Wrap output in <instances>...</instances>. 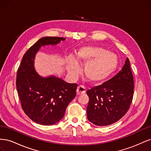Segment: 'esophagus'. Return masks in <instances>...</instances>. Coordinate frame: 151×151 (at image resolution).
I'll list each match as a JSON object with an SVG mask.
<instances>
[{
  "instance_id": "obj_1",
  "label": "esophagus",
  "mask_w": 151,
  "mask_h": 151,
  "mask_svg": "<svg viewBox=\"0 0 151 151\" xmlns=\"http://www.w3.org/2000/svg\"><path fill=\"white\" fill-rule=\"evenodd\" d=\"M86 89L84 86H79L77 88V94L81 95V94H83L86 93Z\"/></svg>"
}]
</instances>
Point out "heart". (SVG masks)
<instances>
[{
  "label": "heart",
  "instance_id": "b5f03b06",
  "mask_svg": "<svg viewBox=\"0 0 151 151\" xmlns=\"http://www.w3.org/2000/svg\"><path fill=\"white\" fill-rule=\"evenodd\" d=\"M76 58L79 63H86L84 75L86 79L92 84H98L107 79L115 71L118 64V59L115 53L94 46L81 48ZM67 70L72 76L78 73L79 65L74 58L68 60Z\"/></svg>",
  "mask_w": 151,
  "mask_h": 151
}]
</instances>
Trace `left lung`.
<instances>
[{"mask_svg":"<svg viewBox=\"0 0 151 151\" xmlns=\"http://www.w3.org/2000/svg\"><path fill=\"white\" fill-rule=\"evenodd\" d=\"M134 77L127 58L122 70L101 85L87 91L89 101L87 118L98 126L116 122L129 109L134 95Z\"/></svg>","mask_w":151,"mask_h":151,"instance_id":"1","label":"left lung"}]
</instances>
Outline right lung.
Returning a JSON list of instances; mask_svg holds the SVG:
<instances>
[{"label":"right lung","mask_w":151,"mask_h":151,"mask_svg":"<svg viewBox=\"0 0 151 151\" xmlns=\"http://www.w3.org/2000/svg\"><path fill=\"white\" fill-rule=\"evenodd\" d=\"M64 40L50 36L40 39L24 53L18 68L16 88L22 109L40 125H53L62 119L68 104L76 96L77 84L67 83L55 76L42 77L34 68L35 55L41 47Z\"/></svg>","instance_id":"add662e5"}]
</instances>
